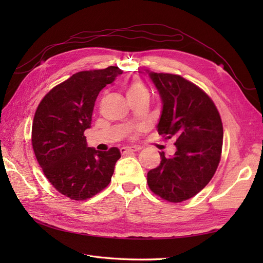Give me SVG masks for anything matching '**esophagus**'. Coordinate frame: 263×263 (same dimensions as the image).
<instances>
[{
	"label": "esophagus",
	"instance_id": "esophagus-1",
	"mask_svg": "<svg viewBox=\"0 0 263 263\" xmlns=\"http://www.w3.org/2000/svg\"><path fill=\"white\" fill-rule=\"evenodd\" d=\"M140 147L137 146H130V147H122L121 148V153L123 155L125 154H129V153H136V151H139Z\"/></svg>",
	"mask_w": 263,
	"mask_h": 263
}]
</instances>
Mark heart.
Instances as JSON below:
<instances>
[{"label":"heart","instance_id":"b5f03b06","mask_svg":"<svg viewBox=\"0 0 263 263\" xmlns=\"http://www.w3.org/2000/svg\"><path fill=\"white\" fill-rule=\"evenodd\" d=\"M127 98L140 97V95H148L147 87L139 81H133L126 86Z\"/></svg>","mask_w":263,"mask_h":263}]
</instances>
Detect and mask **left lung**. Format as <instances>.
I'll return each mask as SVG.
<instances>
[{
	"label": "left lung",
	"mask_w": 263,
	"mask_h": 263,
	"mask_svg": "<svg viewBox=\"0 0 263 263\" xmlns=\"http://www.w3.org/2000/svg\"><path fill=\"white\" fill-rule=\"evenodd\" d=\"M148 73L160 95L162 109L159 135L174 138L176 153L165 157L147 174L150 190L173 203L196 195L213 178L222 147V124L218 110L200 87L177 74Z\"/></svg>",
	"instance_id": "left-lung-1"
}]
</instances>
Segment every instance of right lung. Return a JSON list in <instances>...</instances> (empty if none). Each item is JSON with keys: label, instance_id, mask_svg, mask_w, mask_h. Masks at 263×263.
<instances>
[{"label": "right lung", "instance_id": "obj_1", "mask_svg": "<svg viewBox=\"0 0 263 263\" xmlns=\"http://www.w3.org/2000/svg\"><path fill=\"white\" fill-rule=\"evenodd\" d=\"M123 71L118 67L81 71L54 86L39 103L31 142L39 165L52 186L69 198L84 201L105 189L121 151H99L86 144L95 100Z\"/></svg>", "mask_w": 263, "mask_h": 263}]
</instances>
